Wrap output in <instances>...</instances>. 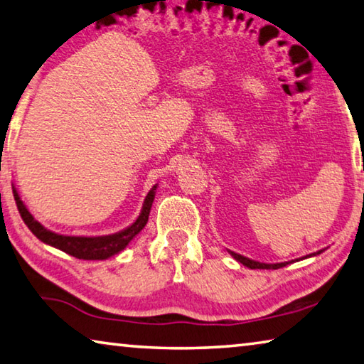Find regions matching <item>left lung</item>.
Returning a JSON list of instances; mask_svg holds the SVG:
<instances>
[{"mask_svg":"<svg viewBox=\"0 0 364 364\" xmlns=\"http://www.w3.org/2000/svg\"><path fill=\"white\" fill-rule=\"evenodd\" d=\"M318 254H319V252H318ZM231 255L236 258L237 262H241L244 267H247L250 269H278V268H282V267H286V264H289V262H286V263H274V264L254 262V260H250V258H245V257L239 255V254H234V252H231Z\"/></svg>","mask_w":364,"mask_h":364,"instance_id":"8db88e82","label":"left lung"}]
</instances>
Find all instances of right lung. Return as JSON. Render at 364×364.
I'll return each mask as SVG.
<instances>
[{"label":"right lung","mask_w":364,"mask_h":364,"mask_svg":"<svg viewBox=\"0 0 364 364\" xmlns=\"http://www.w3.org/2000/svg\"><path fill=\"white\" fill-rule=\"evenodd\" d=\"M154 191H156V186H154L149 191V194L146 196L143 210H141L138 220L134 221L132 226H128L127 230H123L120 232L110 234V236H101V237L63 236V234H56L46 230V228L41 226L38 221L32 217V213L27 210V207L23 205V202L21 200L17 191L12 189V193H14L17 210H19L23 223L28 226V230L32 231L40 241L53 245V247L63 250L72 257L80 258V260H106V258L119 254L120 250L125 249L128 242H130L132 239L146 226L147 220H149V212L154 202V196H156Z\"/></svg>","instance_id":"right-lung-1"}]
</instances>
